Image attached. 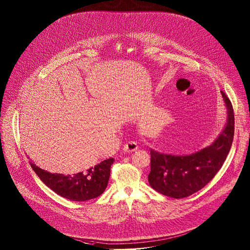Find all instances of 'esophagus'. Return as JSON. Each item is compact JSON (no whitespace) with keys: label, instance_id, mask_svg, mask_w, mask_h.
I'll return each mask as SVG.
<instances>
[{"label":"esophagus","instance_id":"1","mask_svg":"<svg viewBox=\"0 0 250 250\" xmlns=\"http://www.w3.org/2000/svg\"><path fill=\"white\" fill-rule=\"evenodd\" d=\"M137 149H138L137 144H136L135 142H132V141L127 142V143L125 145V147H124V150H125V152H132V151L137 150Z\"/></svg>","mask_w":250,"mask_h":250}]
</instances>
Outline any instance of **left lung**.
Here are the masks:
<instances>
[{"label": "left lung", "mask_w": 250, "mask_h": 250, "mask_svg": "<svg viewBox=\"0 0 250 250\" xmlns=\"http://www.w3.org/2000/svg\"><path fill=\"white\" fill-rule=\"evenodd\" d=\"M227 110L226 125L209 146L186 155H173L150 150V187L157 192L181 199L202 189L219 171L234 138V110L221 92Z\"/></svg>", "instance_id": "obj_1"}]
</instances>
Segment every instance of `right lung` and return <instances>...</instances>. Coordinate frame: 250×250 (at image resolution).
<instances>
[{
	"label": "right lung",
	"instance_id": "add662e5",
	"mask_svg": "<svg viewBox=\"0 0 250 250\" xmlns=\"http://www.w3.org/2000/svg\"><path fill=\"white\" fill-rule=\"evenodd\" d=\"M114 158H108L85 172L71 175L52 174L31 162L39 178L58 195L65 199L84 202L99 197L107 188Z\"/></svg>",
	"mask_w": 250,
	"mask_h": 250
}]
</instances>
